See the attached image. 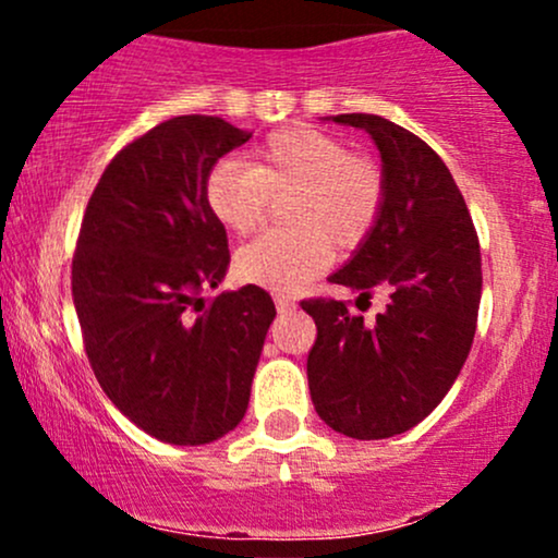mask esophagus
Wrapping results in <instances>:
<instances>
[{"label": "esophagus", "instance_id": "obj_1", "mask_svg": "<svg viewBox=\"0 0 558 558\" xmlns=\"http://www.w3.org/2000/svg\"><path fill=\"white\" fill-rule=\"evenodd\" d=\"M275 306H278V312H291L296 304H293V299L283 296V293H275Z\"/></svg>", "mask_w": 558, "mask_h": 558}]
</instances>
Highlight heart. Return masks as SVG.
Wrapping results in <instances>:
<instances>
[{
  "label": "heart",
  "mask_w": 558,
  "mask_h": 558,
  "mask_svg": "<svg viewBox=\"0 0 558 558\" xmlns=\"http://www.w3.org/2000/svg\"><path fill=\"white\" fill-rule=\"evenodd\" d=\"M278 196H288V228L246 243L235 254V275L270 291H296L328 267L332 248L354 252L369 239L386 204V175L332 133L286 125L254 146L246 168L220 162L204 178L207 209L235 235L254 233Z\"/></svg>",
  "instance_id": "b5f03b06"
}]
</instances>
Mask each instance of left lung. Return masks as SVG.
I'll use <instances>...</instances> for the list:
<instances>
[{
	"instance_id": "left-lung-1",
	"label": "left lung",
	"mask_w": 558,
	"mask_h": 558,
	"mask_svg": "<svg viewBox=\"0 0 558 558\" xmlns=\"http://www.w3.org/2000/svg\"><path fill=\"white\" fill-rule=\"evenodd\" d=\"M332 123L373 136L386 204L330 283L360 291V299L386 291L388 304L364 323L345 301H301L317 325L306 377L325 425L380 440L425 420L462 373L483 291L480 243L462 191L425 141L380 114H336Z\"/></svg>"
}]
</instances>
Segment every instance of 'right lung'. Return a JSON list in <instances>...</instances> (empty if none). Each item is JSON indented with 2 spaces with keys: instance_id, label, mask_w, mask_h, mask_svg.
Listing matches in <instances>:
<instances>
[{
  "instance_id": "right-lung-1",
  "label": "right lung",
  "mask_w": 558,
  "mask_h": 558,
  "mask_svg": "<svg viewBox=\"0 0 558 558\" xmlns=\"http://www.w3.org/2000/svg\"><path fill=\"white\" fill-rule=\"evenodd\" d=\"M252 133L181 114L120 149L101 172L73 257V304L92 369L114 407L151 438L213 444L243 420L275 319L259 286L222 291L226 228L204 178Z\"/></svg>"
}]
</instances>
